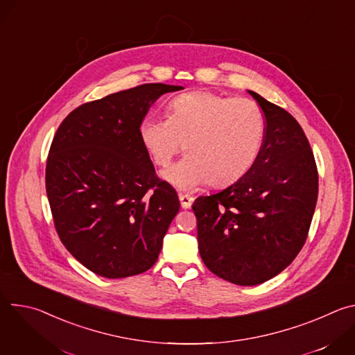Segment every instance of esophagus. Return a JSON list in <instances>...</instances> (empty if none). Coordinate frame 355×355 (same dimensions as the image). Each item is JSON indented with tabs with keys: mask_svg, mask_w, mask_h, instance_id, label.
Here are the masks:
<instances>
[{
	"mask_svg": "<svg viewBox=\"0 0 355 355\" xmlns=\"http://www.w3.org/2000/svg\"><path fill=\"white\" fill-rule=\"evenodd\" d=\"M178 198H180V200H181V207H182L184 209H188V208L192 207L193 196H191V195H188V193H180Z\"/></svg>",
	"mask_w": 355,
	"mask_h": 355,
	"instance_id": "34e87169",
	"label": "esophagus"
}]
</instances>
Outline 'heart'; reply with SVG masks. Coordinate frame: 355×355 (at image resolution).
Returning a JSON list of instances; mask_svg holds the SVG:
<instances>
[{
    "label": "heart",
    "mask_w": 355,
    "mask_h": 355,
    "mask_svg": "<svg viewBox=\"0 0 355 355\" xmlns=\"http://www.w3.org/2000/svg\"><path fill=\"white\" fill-rule=\"evenodd\" d=\"M264 135L266 118L254 101L207 91L181 94L167 105V119L147 115L139 125L143 147L160 167L184 144L187 156L164 171L181 188L239 180L257 160Z\"/></svg>",
    "instance_id": "heart-1"
}]
</instances>
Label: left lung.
I'll list each match as a JSON object with an SVG mask.
<instances>
[{
    "label": "left lung",
    "mask_w": 355,
    "mask_h": 355,
    "mask_svg": "<svg viewBox=\"0 0 355 355\" xmlns=\"http://www.w3.org/2000/svg\"><path fill=\"white\" fill-rule=\"evenodd\" d=\"M266 118L257 160L222 192L192 204L200 259L215 275L243 286L284 271L305 244L319 175L311 144L296 119L254 91Z\"/></svg>",
    "instance_id": "obj_1"
}]
</instances>
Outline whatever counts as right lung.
I'll return each instance as SVG.
<instances>
[{
	"label": "right lung",
	"instance_id": "obj_1",
	"mask_svg": "<svg viewBox=\"0 0 355 355\" xmlns=\"http://www.w3.org/2000/svg\"><path fill=\"white\" fill-rule=\"evenodd\" d=\"M181 85L143 84L85 103L60 123L46 163L56 232L71 256L105 278L155 266L180 211L139 137L148 108Z\"/></svg>",
	"mask_w": 355,
	"mask_h": 355
}]
</instances>
